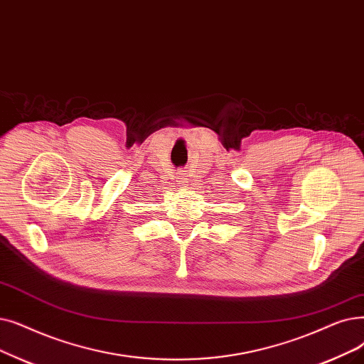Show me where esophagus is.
<instances>
[{
    "mask_svg": "<svg viewBox=\"0 0 364 364\" xmlns=\"http://www.w3.org/2000/svg\"><path fill=\"white\" fill-rule=\"evenodd\" d=\"M177 181H178L180 184L187 183V173H186L184 171H181V172H178V173H177Z\"/></svg>",
    "mask_w": 364,
    "mask_h": 364,
    "instance_id": "esophagus-1",
    "label": "esophagus"
}]
</instances>
